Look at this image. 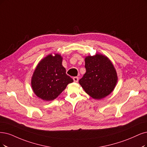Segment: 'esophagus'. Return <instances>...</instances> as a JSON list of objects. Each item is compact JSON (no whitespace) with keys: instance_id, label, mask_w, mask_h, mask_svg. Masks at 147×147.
Instances as JSON below:
<instances>
[{"instance_id":"esophagus-1","label":"esophagus","mask_w":147,"mask_h":147,"mask_svg":"<svg viewBox=\"0 0 147 147\" xmlns=\"http://www.w3.org/2000/svg\"><path fill=\"white\" fill-rule=\"evenodd\" d=\"M73 80H74L75 82H78V80H79V78L78 77H74Z\"/></svg>"}]
</instances>
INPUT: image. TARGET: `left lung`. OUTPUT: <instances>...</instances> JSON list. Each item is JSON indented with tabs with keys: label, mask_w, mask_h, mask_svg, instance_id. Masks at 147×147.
I'll use <instances>...</instances> for the list:
<instances>
[{
	"label": "left lung",
	"mask_w": 147,
	"mask_h": 147,
	"mask_svg": "<svg viewBox=\"0 0 147 147\" xmlns=\"http://www.w3.org/2000/svg\"><path fill=\"white\" fill-rule=\"evenodd\" d=\"M86 73L79 82L85 91L95 99L109 95L117 81L116 69L107 57L102 54L85 59Z\"/></svg>",
	"instance_id": "1"
}]
</instances>
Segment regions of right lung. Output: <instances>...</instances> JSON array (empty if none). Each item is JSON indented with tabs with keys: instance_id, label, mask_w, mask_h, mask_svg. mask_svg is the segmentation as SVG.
<instances>
[{
	"instance_id": "obj_1",
	"label": "right lung",
	"mask_w": 147,
	"mask_h": 147,
	"mask_svg": "<svg viewBox=\"0 0 147 147\" xmlns=\"http://www.w3.org/2000/svg\"><path fill=\"white\" fill-rule=\"evenodd\" d=\"M59 54H50L37 65L32 75L31 86L36 95L43 100H53L73 82L66 74Z\"/></svg>"
}]
</instances>
